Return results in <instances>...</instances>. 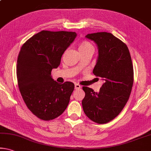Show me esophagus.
<instances>
[{
	"label": "esophagus",
	"instance_id": "esophagus-1",
	"mask_svg": "<svg viewBox=\"0 0 151 151\" xmlns=\"http://www.w3.org/2000/svg\"><path fill=\"white\" fill-rule=\"evenodd\" d=\"M75 89H76V90L81 89V86L80 85L77 84V83H75Z\"/></svg>",
	"mask_w": 151,
	"mask_h": 151
}]
</instances>
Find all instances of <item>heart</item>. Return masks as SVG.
Returning <instances> with one entry per match:
<instances>
[{
  "label": "heart",
  "instance_id": "obj_1",
  "mask_svg": "<svg viewBox=\"0 0 151 151\" xmlns=\"http://www.w3.org/2000/svg\"><path fill=\"white\" fill-rule=\"evenodd\" d=\"M78 49L80 52H84L88 50H94V47L90 42L87 41V40H83L78 44Z\"/></svg>",
  "mask_w": 151,
  "mask_h": 151
}]
</instances>
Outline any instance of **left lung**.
Returning <instances> with one entry per match:
<instances>
[{"mask_svg": "<svg viewBox=\"0 0 151 151\" xmlns=\"http://www.w3.org/2000/svg\"><path fill=\"white\" fill-rule=\"evenodd\" d=\"M86 37L97 45L99 56L93 73L104 83L98 93L83 87V111L94 122L106 124L118 116L130 97L134 83L130 54L125 43L111 33H91Z\"/></svg>", "mask_w": 151, "mask_h": 151, "instance_id": "1", "label": "left lung"}]
</instances>
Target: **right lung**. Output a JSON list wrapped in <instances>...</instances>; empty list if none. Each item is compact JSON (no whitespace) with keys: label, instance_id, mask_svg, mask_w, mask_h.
<instances>
[{"label":"right lung","instance_id":"right-lung-1","mask_svg":"<svg viewBox=\"0 0 151 151\" xmlns=\"http://www.w3.org/2000/svg\"><path fill=\"white\" fill-rule=\"evenodd\" d=\"M76 36L75 32L43 30L21 47L17 63L19 88L28 109L42 120L58 118L69 104L75 85L68 81L59 84L51 72L59 66Z\"/></svg>","mask_w":151,"mask_h":151}]
</instances>
